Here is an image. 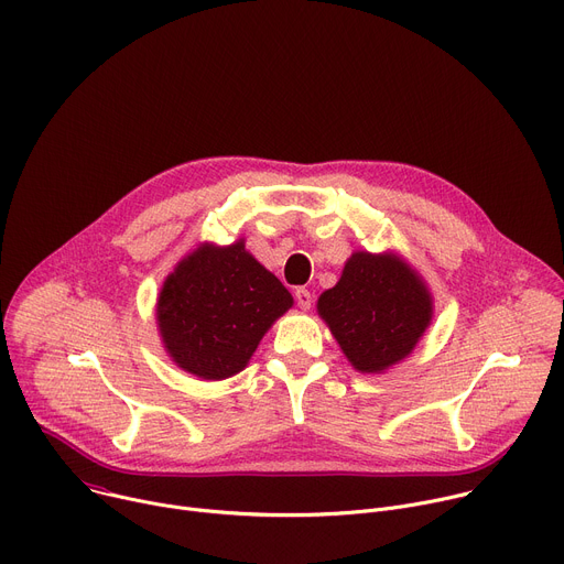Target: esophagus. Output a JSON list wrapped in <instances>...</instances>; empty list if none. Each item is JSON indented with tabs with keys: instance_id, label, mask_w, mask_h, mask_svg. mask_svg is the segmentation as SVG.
Here are the masks:
<instances>
[{
	"instance_id": "34e87169",
	"label": "esophagus",
	"mask_w": 564,
	"mask_h": 564,
	"mask_svg": "<svg viewBox=\"0 0 564 564\" xmlns=\"http://www.w3.org/2000/svg\"><path fill=\"white\" fill-rule=\"evenodd\" d=\"M294 299H296V305L301 311H311V305H313V294L305 290V288H299L296 292H294Z\"/></svg>"
}]
</instances>
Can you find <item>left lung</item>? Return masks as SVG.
<instances>
[{"instance_id": "left-lung-1", "label": "left lung", "mask_w": 564, "mask_h": 564, "mask_svg": "<svg viewBox=\"0 0 564 564\" xmlns=\"http://www.w3.org/2000/svg\"><path fill=\"white\" fill-rule=\"evenodd\" d=\"M319 315L362 373H380L412 352L432 319V299L395 256L355 251L335 288L319 296Z\"/></svg>"}]
</instances>
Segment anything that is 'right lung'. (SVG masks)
<instances>
[{
	"label": "right lung",
	"mask_w": 564,
	"mask_h": 564,
	"mask_svg": "<svg viewBox=\"0 0 564 564\" xmlns=\"http://www.w3.org/2000/svg\"><path fill=\"white\" fill-rule=\"evenodd\" d=\"M292 294L238 240L204 245L166 279L158 322L166 350L184 371L225 380L249 362Z\"/></svg>",
	"instance_id": "obj_1"
}]
</instances>
